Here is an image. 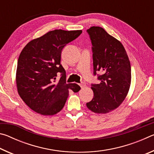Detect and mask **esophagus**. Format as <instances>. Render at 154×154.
<instances>
[{
    "label": "esophagus",
    "mask_w": 154,
    "mask_h": 154,
    "mask_svg": "<svg viewBox=\"0 0 154 154\" xmlns=\"http://www.w3.org/2000/svg\"><path fill=\"white\" fill-rule=\"evenodd\" d=\"M79 86L82 88H84L85 86V83H84V82H82L81 83H79Z\"/></svg>",
    "instance_id": "1"
}]
</instances>
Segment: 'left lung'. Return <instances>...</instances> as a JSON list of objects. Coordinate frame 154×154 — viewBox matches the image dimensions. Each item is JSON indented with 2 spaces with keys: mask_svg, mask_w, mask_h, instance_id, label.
I'll use <instances>...</instances> for the list:
<instances>
[{
  "mask_svg": "<svg viewBox=\"0 0 154 154\" xmlns=\"http://www.w3.org/2000/svg\"><path fill=\"white\" fill-rule=\"evenodd\" d=\"M92 43L94 75L99 84L92 83L94 97L87 107L96 113H106L120 105L131 83V66L124 46L103 28L87 30Z\"/></svg>",
  "mask_w": 154,
  "mask_h": 154,
  "instance_id": "left-lung-1",
  "label": "left lung"
}]
</instances>
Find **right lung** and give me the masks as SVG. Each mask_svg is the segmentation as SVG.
I'll use <instances>...</instances> for the list:
<instances>
[{"label":"right lung","instance_id":"add662e5","mask_svg":"<svg viewBox=\"0 0 154 154\" xmlns=\"http://www.w3.org/2000/svg\"><path fill=\"white\" fill-rule=\"evenodd\" d=\"M82 33V30L49 31L30 41L22 49L17 60V92L36 113L56 114L64 107L69 90L77 92L81 89L76 83H66V71L60 60L63 48ZM59 74L61 78L58 81Z\"/></svg>","mask_w":154,"mask_h":154}]
</instances>
